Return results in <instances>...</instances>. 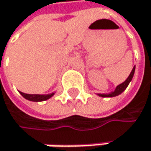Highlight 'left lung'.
<instances>
[{"mask_svg": "<svg viewBox=\"0 0 151 151\" xmlns=\"http://www.w3.org/2000/svg\"><path fill=\"white\" fill-rule=\"evenodd\" d=\"M134 71H135V66L133 67V69H132V70H131V72H130V74H129V76L128 77V79H127L123 83L119 84L113 92H111V94H108V95H105V94H100V96H101V97H114V96L119 95L121 92H123V91H125V89L128 87V85H129V83L130 82V81L132 80L133 75H134Z\"/></svg>", "mask_w": 151, "mask_h": 151, "instance_id": "obj_1", "label": "left lung"}]
</instances>
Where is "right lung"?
I'll return each mask as SVG.
<instances>
[{
	"mask_svg": "<svg viewBox=\"0 0 151 151\" xmlns=\"http://www.w3.org/2000/svg\"><path fill=\"white\" fill-rule=\"evenodd\" d=\"M20 93L26 99V100H29V101H46L48 99H50L51 96L53 95V93L51 94H49V95H38V94H26V93H23V92H21Z\"/></svg>",
	"mask_w": 151,
	"mask_h": 151,
	"instance_id": "1",
	"label": "right lung"
}]
</instances>
